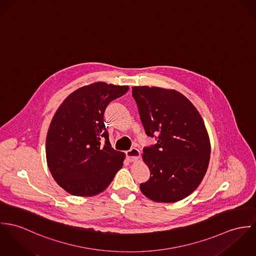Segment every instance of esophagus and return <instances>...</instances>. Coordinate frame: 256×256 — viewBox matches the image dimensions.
Returning a JSON list of instances; mask_svg holds the SVG:
<instances>
[{
  "instance_id": "34e87169",
  "label": "esophagus",
  "mask_w": 256,
  "mask_h": 256,
  "mask_svg": "<svg viewBox=\"0 0 256 256\" xmlns=\"http://www.w3.org/2000/svg\"><path fill=\"white\" fill-rule=\"evenodd\" d=\"M126 158L130 162H134V161H138L140 159V151L138 148H132V149H130L126 152Z\"/></svg>"
}]
</instances>
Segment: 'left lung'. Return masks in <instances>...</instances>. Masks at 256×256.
Here are the masks:
<instances>
[{
  "label": "left lung",
  "mask_w": 256,
  "mask_h": 256,
  "mask_svg": "<svg viewBox=\"0 0 256 256\" xmlns=\"http://www.w3.org/2000/svg\"><path fill=\"white\" fill-rule=\"evenodd\" d=\"M132 97L146 134L157 140L143 148L150 178L140 184L142 194L156 202L186 198L198 188L210 159V142L201 116L176 90L136 86Z\"/></svg>",
  "instance_id": "obj_1"
}]
</instances>
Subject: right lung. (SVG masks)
Masks as SVG:
<instances>
[{"label":"right lung","mask_w":256,"mask_h":256,"mask_svg":"<svg viewBox=\"0 0 256 256\" xmlns=\"http://www.w3.org/2000/svg\"><path fill=\"white\" fill-rule=\"evenodd\" d=\"M128 90L96 82L78 88L58 107L47 134L46 157L54 180L68 194L96 196L122 167L124 154L112 148L104 113Z\"/></svg>","instance_id":"add662e5"}]
</instances>
